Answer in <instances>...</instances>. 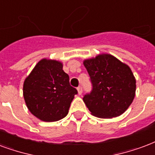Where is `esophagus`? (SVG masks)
Listing matches in <instances>:
<instances>
[{
	"label": "esophagus",
	"instance_id": "esophagus-1",
	"mask_svg": "<svg viewBox=\"0 0 155 155\" xmlns=\"http://www.w3.org/2000/svg\"><path fill=\"white\" fill-rule=\"evenodd\" d=\"M77 90H78V93H79V95H81L82 94V92H83V88L81 86H79L77 88Z\"/></svg>",
	"mask_w": 155,
	"mask_h": 155
}]
</instances>
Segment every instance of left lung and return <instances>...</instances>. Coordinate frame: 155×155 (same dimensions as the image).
<instances>
[{
    "label": "left lung",
    "instance_id": "1",
    "mask_svg": "<svg viewBox=\"0 0 155 155\" xmlns=\"http://www.w3.org/2000/svg\"><path fill=\"white\" fill-rule=\"evenodd\" d=\"M84 65L93 88L83 100L92 114L114 118L124 113L136 92V79L130 67L110 54L86 59Z\"/></svg>",
    "mask_w": 155,
    "mask_h": 155
}]
</instances>
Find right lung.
<instances>
[{
	"mask_svg": "<svg viewBox=\"0 0 155 155\" xmlns=\"http://www.w3.org/2000/svg\"><path fill=\"white\" fill-rule=\"evenodd\" d=\"M70 84L62 62L44 58L35 65L23 84V97L33 115L45 122H54L68 114L77 94Z\"/></svg>",
	"mask_w": 155,
	"mask_h": 155,
	"instance_id": "1",
	"label": "right lung"
}]
</instances>
